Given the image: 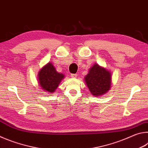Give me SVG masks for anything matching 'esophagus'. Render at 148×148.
<instances>
[{
	"label": "esophagus",
	"instance_id": "1",
	"mask_svg": "<svg viewBox=\"0 0 148 148\" xmlns=\"http://www.w3.org/2000/svg\"><path fill=\"white\" fill-rule=\"evenodd\" d=\"M77 74H71V76L72 77H77Z\"/></svg>",
	"mask_w": 148,
	"mask_h": 148
}]
</instances>
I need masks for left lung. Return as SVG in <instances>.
Here are the masks:
<instances>
[{"instance_id":"obj_1","label":"left lung","mask_w":148,"mask_h":148,"mask_svg":"<svg viewBox=\"0 0 148 148\" xmlns=\"http://www.w3.org/2000/svg\"><path fill=\"white\" fill-rule=\"evenodd\" d=\"M87 87L93 96H100L108 91L111 86V75L109 71L95 64L85 77Z\"/></svg>"}]
</instances>
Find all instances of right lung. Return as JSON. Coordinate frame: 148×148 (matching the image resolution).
I'll return each mask as SVG.
<instances>
[{
    "mask_svg": "<svg viewBox=\"0 0 148 148\" xmlns=\"http://www.w3.org/2000/svg\"><path fill=\"white\" fill-rule=\"evenodd\" d=\"M64 77L63 74L56 71V68L50 62L47 64L39 72L40 86L44 91L53 92Z\"/></svg>",
    "mask_w": 148,
    "mask_h": 148,
    "instance_id": "right-lung-1",
    "label": "right lung"
}]
</instances>
